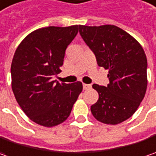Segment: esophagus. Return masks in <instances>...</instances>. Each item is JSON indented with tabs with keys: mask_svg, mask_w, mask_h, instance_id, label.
Wrapping results in <instances>:
<instances>
[{
	"mask_svg": "<svg viewBox=\"0 0 156 156\" xmlns=\"http://www.w3.org/2000/svg\"><path fill=\"white\" fill-rule=\"evenodd\" d=\"M92 87L91 85H88V84H83V88H84V90H88V89H90Z\"/></svg>",
	"mask_w": 156,
	"mask_h": 156,
	"instance_id": "1",
	"label": "esophagus"
}]
</instances>
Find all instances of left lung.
I'll return each mask as SVG.
<instances>
[{
  "label": "left lung",
  "mask_w": 156,
  "mask_h": 156,
  "mask_svg": "<svg viewBox=\"0 0 156 156\" xmlns=\"http://www.w3.org/2000/svg\"><path fill=\"white\" fill-rule=\"evenodd\" d=\"M79 33L98 65L108 69V87L93 85L99 99L91 112L101 123L120 124L135 113L146 94V54L138 41L115 25H79Z\"/></svg>",
  "instance_id": "1"
}]
</instances>
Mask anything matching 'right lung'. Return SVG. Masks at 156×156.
<instances>
[{
  "label": "right lung",
  "instance_id": "1",
  "mask_svg": "<svg viewBox=\"0 0 156 156\" xmlns=\"http://www.w3.org/2000/svg\"><path fill=\"white\" fill-rule=\"evenodd\" d=\"M79 25L48 26L29 33L17 47L11 63L15 98L34 123L53 127L64 122L83 90L81 82L53 80L63 64L65 50Z\"/></svg>",
  "mask_w": 156,
  "mask_h": 156
}]
</instances>
